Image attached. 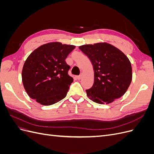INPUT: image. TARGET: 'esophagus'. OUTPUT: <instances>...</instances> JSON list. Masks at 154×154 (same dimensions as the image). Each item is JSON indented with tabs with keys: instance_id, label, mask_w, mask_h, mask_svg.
<instances>
[{
	"instance_id": "1",
	"label": "esophagus",
	"mask_w": 154,
	"mask_h": 154,
	"mask_svg": "<svg viewBox=\"0 0 154 154\" xmlns=\"http://www.w3.org/2000/svg\"><path fill=\"white\" fill-rule=\"evenodd\" d=\"M82 74H80V75L77 76H76V78L78 79V80H80V79L82 78Z\"/></svg>"
}]
</instances>
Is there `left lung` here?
<instances>
[{"instance_id":"8db88e82","label":"left lung","mask_w":154,"mask_h":154,"mask_svg":"<svg viewBox=\"0 0 154 154\" xmlns=\"http://www.w3.org/2000/svg\"><path fill=\"white\" fill-rule=\"evenodd\" d=\"M90 59L94 71L93 86L86 90L88 98L100 104H109L127 92L132 80L129 59L122 51L106 42L79 47Z\"/></svg>"}]
</instances>
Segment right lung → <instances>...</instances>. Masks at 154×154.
Masks as SVG:
<instances>
[{
  "mask_svg": "<svg viewBox=\"0 0 154 154\" xmlns=\"http://www.w3.org/2000/svg\"><path fill=\"white\" fill-rule=\"evenodd\" d=\"M75 45L58 42L45 44L29 55L23 66L22 79L27 94L38 103L53 105L66 96L73 78L65 61Z\"/></svg>",
  "mask_w": 154,
  "mask_h": 154,
  "instance_id": "obj_1",
  "label": "right lung"
}]
</instances>
